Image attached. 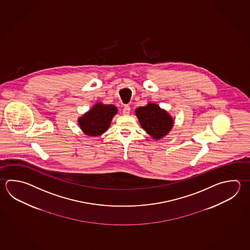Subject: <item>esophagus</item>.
<instances>
[{
  "instance_id": "obj_1",
  "label": "esophagus",
  "mask_w": 250,
  "mask_h": 250,
  "mask_svg": "<svg viewBox=\"0 0 250 250\" xmlns=\"http://www.w3.org/2000/svg\"><path fill=\"white\" fill-rule=\"evenodd\" d=\"M130 110H131V108L129 106H125L123 108V115L128 116L130 114Z\"/></svg>"
}]
</instances>
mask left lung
Returning a JSON list of instances; mask_svg holds the SVG:
<instances>
[{
    "label": "left lung",
    "instance_id": "8db88e82",
    "mask_svg": "<svg viewBox=\"0 0 250 250\" xmlns=\"http://www.w3.org/2000/svg\"><path fill=\"white\" fill-rule=\"evenodd\" d=\"M135 115L141 126L156 141L166 136L174 125V119L170 114L154 103L137 108Z\"/></svg>",
    "mask_w": 250,
    "mask_h": 250
}]
</instances>
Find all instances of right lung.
Returning <instances> with one entry per match:
<instances>
[{
  "label": "right lung",
  "instance_id": "add662e5",
  "mask_svg": "<svg viewBox=\"0 0 250 250\" xmlns=\"http://www.w3.org/2000/svg\"><path fill=\"white\" fill-rule=\"evenodd\" d=\"M117 113L118 108L113 104H104L98 102L79 118L78 123L85 135L99 137L107 132L112 118Z\"/></svg>",
  "mask_w": 250,
  "mask_h": 250
}]
</instances>
